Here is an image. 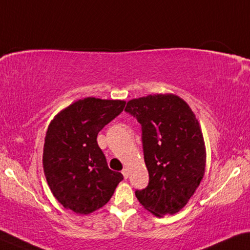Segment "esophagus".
Here are the masks:
<instances>
[{
  "instance_id": "1",
  "label": "esophagus",
  "mask_w": 250,
  "mask_h": 250,
  "mask_svg": "<svg viewBox=\"0 0 250 250\" xmlns=\"http://www.w3.org/2000/svg\"><path fill=\"white\" fill-rule=\"evenodd\" d=\"M122 173H123V175H124V178H125V179H127V178H128V175H129L128 168H124V170L122 171Z\"/></svg>"
}]
</instances>
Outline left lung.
<instances>
[{
	"mask_svg": "<svg viewBox=\"0 0 250 250\" xmlns=\"http://www.w3.org/2000/svg\"><path fill=\"white\" fill-rule=\"evenodd\" d=\"M143 133L148 186L135 192L137 200L155 217L182 210L200 186L207 152L200 123L178 95L155 94L134 98L125 107Z\"/></svg>",
	"mask_w": 250,
	"mask_h": 250,
	"instance_id": "8db88e82",
	"label": "left lung"
}]
</instances>
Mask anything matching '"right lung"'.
I'll use <instances>...</instances> for the list:
<instances>
[{
  "label": "right lung",
  "mask_w": 250,
  "mask_h": 250,
  "mask_svg": "<svg viewBox=\"0 0 250 250\" xmlns=\"http://www.w3.org/2000/svg\"><path fill=\"white\" fill-rule=\"evenodd\" d=\"M125 101L87 97L53 117L44 137L42 165L60 205L87 216L110 200L124 176L109 170L97 144L103 127L123 112Z\"/></svg>",
  "instance_id": "1"
}]
</instances>
